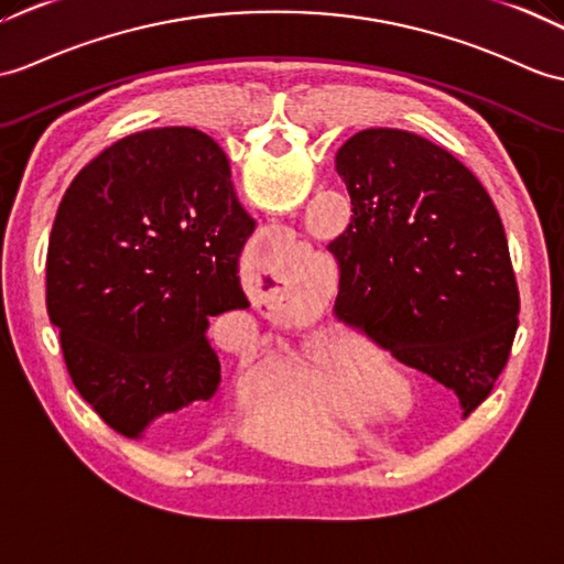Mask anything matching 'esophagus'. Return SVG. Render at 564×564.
<instances>
[{"label": "esophagus", "instance_id": "1", "mask_svg": "<svg viewBox=\"0 0 564 564\" xmlns=\"http://www.w3.org/2000/svg\"><path fill=\"white\" fill-rule=\"evenodd\" d=\"M261 252H267V247H261ZM257 297L259 300H264L267 297V293L264 291H261V288H257ZM267 305L271 307V310H285V312H291V310H297V305L295 303H291V300H288V297H279V291H276V288H271V297L267 300Z\"/></svg>", "mask_w": 564, "mask_h": 564}]
</instances>
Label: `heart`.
<instances>
[{
    "mask_svg": "<svg viewBox=\"0 0 564 564\" xmlns=\"http://www.w3.org/2000/svg\"><path fill=\"white\" fill-rule=\"evenodd\" d=\"M369 382L365 383L364 379ZM382 379H370L365 368H360V358L352 350H341L332 344H317L312 350L310 368L303 375V387L312 401H317L326 413H338L346 409V399L350 394H360L365 389L368 397L382 394Z\"/></svg>",
    "mask_w": 564,
    "mask_h": 564,
    "instance_id": "heart-1",
    "label": "heart"
}]
</instances>
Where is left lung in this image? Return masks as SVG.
<instances>
[{
	"mask_svg": "<svg viewBox=\"0 0 564 564\" xmlns=\"http://www.w3.org/2000/svg\"><path fill=\"white\" fill-rule=\"evenodd\" d=\"M352 216L329 242L334 314L452 389L464 415L490 397L519 326L500 214L452 153L403 129H365L336 153Z\"/></svg>",
	"mask_w": 564,
	"mask_h": 564,
	"instance_id": "obj_1",
	"label": "left lung"
}]
</instances>
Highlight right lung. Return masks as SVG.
<instances>
[{
	"label": "right lung",
	"mask_w": 564,
	"mask_h": 564,
	"mask_svg": "<svg viewBox=\"0 0 564 564\" xmlns=\"http://www.w3.org/2000/svg\"><path fill=\"white\" fill-rule=\"evenodd\" d=\"M254 230L218 143L192 127L112 143L74 177L47 247V314L78 394L124 437L220 384L208 322L250 307Z\"/></svg>",
	"instance_id": "add662e5"
}]
</instances>
